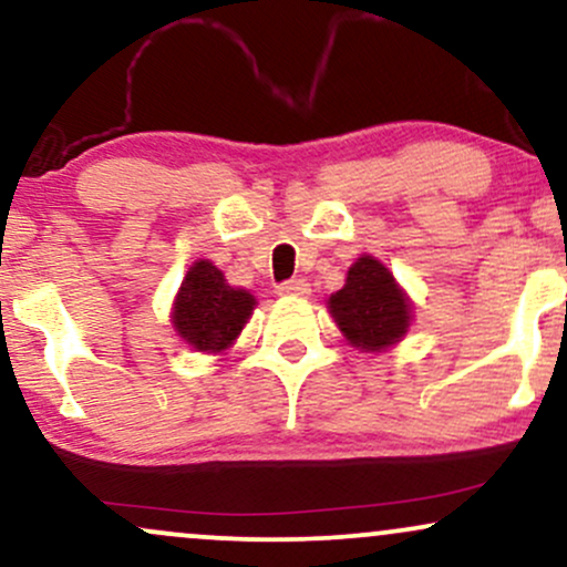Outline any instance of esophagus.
<instances>
[{"label":"esophagus","instance_id":"1","mask_svg":"<svg viewBox=\"0 0 567 567\" xmlns=\"http://www.w3.org/2000/svg\"><path fill=\"white\" fill-rule=\"evenodd\" d=\"M311 292L309 282L306 279H288V282L279 285V296H290V298H306Z\"/></svg>","mask_w":567,"mask_h":567}]
</instances>
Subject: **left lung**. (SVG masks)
Returning <instances> with one entry per match:
<instances>
[{
  "instance_id": "8db88e82",
  "label": "left lung",
  "mask_w": 567,
  "mask_h": 567,
  "mask_svg": "<svg viewBox=\"0 0 567 567\" xmlns=\"http://www.w3.org/2000/svg\"><path fill=\"white\" fill-rule=\"evenodd\" d=\"M328 309L351 347L362 351L394 347L413 320V306L405 290L373 256H362L351 264L347 285L330 296Z\"/></svg>"
}]
</instances>
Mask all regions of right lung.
<instances>
[{"instance_id":"add662e5","label":"right lung","mask_w":567,"mask_h":567,"mask_svg":"<svg viewBox=\"0 0 567 567\" xmlns=\"http://www.w3.org/2000/svg\"><path fill=\"white\" fill-rule=\"evenodd\" d=\"M252 309L256 298L250 292L231 288L210 261H197L175 296L173 328L194 351L218 354L237 341Z\"/></svg>"}]
</instances>
